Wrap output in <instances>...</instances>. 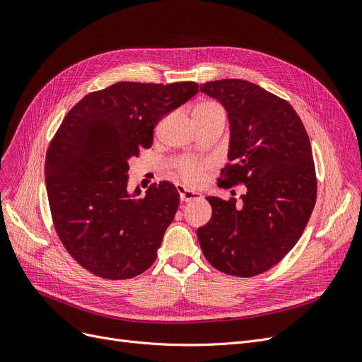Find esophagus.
<instances>
[{
	"label": "esophagus",
	"mask_w": 362,
	"mask_h": 362,
	"mask_svg": "<svg viewBox=\"0 0 362 362\" xmlns=\"http://www.w3.org/2000/svg\"><path fill=\"white\" fill-rule=\"evenodd\" d=\"M180 199H181V202H192V200L202 199V194L197 192H193V190H187V188H181Z\"/></svg>",
	"instance_id": "obj_1"
}]
</instances>
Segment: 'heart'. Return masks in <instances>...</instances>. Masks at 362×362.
<instances>
[{
    "instance_id": "heart-1",
    "label": "heart",
    "mask_w": 362,
    "mask_h": 362,
    "mask_svg": "<svg viewBox=\"0 0 362 362\" xmlns=\"http://www.w3.org/2000/svg\"><path fill=\"white\" fill-rule=\"evenodd\" d=\"M214 112H222L221 106L214 101H203L194 109L193 116L208 115ZM175 169H177V177L181 180V182H184L188 187H197L203 181L204 170L209 169V162L187 158V159H181L177 163Z\"/></svg>"
}]
</instances>
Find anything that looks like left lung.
Listing matches in <instances>:
<instances>
[{
	"label": "left lung",
	"mask_w": 362,
	"mask_h": 362,
	"mask_svg": "<svg viewBox=\"0 0 362 362\" xmlns=\"http://www.w3.org/2000/svg\"><path fill=\"white\" fill-rule=\"evenodd\" d=\"M230 122L228 166L219 184L243 182L242 204L208 196L212 218L197 230L212 267L235 277L262 274L293 249L317 199L313 148L288 103L243 79L200 85Z\"/></svg>",
	"instance_id": "8db88e82"
}]
</instances>
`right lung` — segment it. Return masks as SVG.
<instances>
[{"mask_svg":"<svg viewBox=\"0 0 362 362\" xmlns=\"http://www.w3.org/2000/svg\"><path fill=\"white\" fill-rule=\"evenodd\" d=\"M199 91L196 82H116L69 110L49 143L45 185L59 238L97 277L125 280L156 261L178 211L174 184L128 190L129 159L150 148L159 120Z\"/></svg>","mask_w":362,"mask_h":362,"instance_id":"obj_1","label":"right lung"}]
</instances>
